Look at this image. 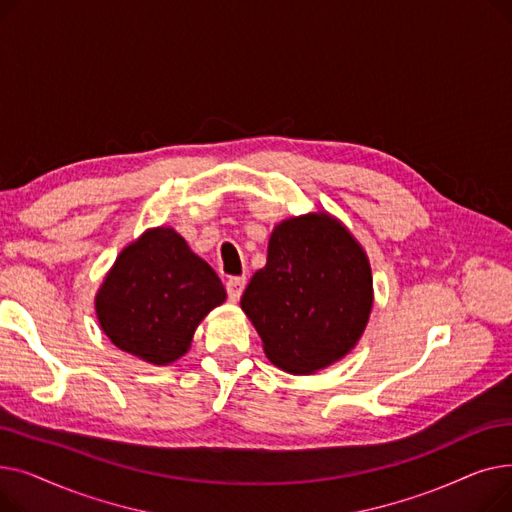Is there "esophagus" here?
Here are the masks:
<instances>
[{"label":"esophagus","instance_id":"obj_1","mask_svg":"<svg viewBox=\"0 0 512 512\" xmlns=\"http://www.w3.org/2000/svg\"><path fill=\"white\" fill-rule=\"evenodd\" d=\"M245 284H247V278H230V280L226 282V290H228V299L236 303V301L240 299V294H242V290H245Z\"/></svg>","mask_w":512,"mask_h":512}]
</instances>
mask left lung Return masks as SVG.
<instances>
[{
  "mask_svg": "<svg viewBox=\"0 0 512 512\" xmlns=\"http://www.w3.org/2000/svg\"><path fill=\"white\" fill-rule=\"evenodd\" d=\"M371 305L373 280L363 247L324 211L274 228L267 263L240 299L267 359L297 375L351 353Z\"/></svg>",
  "mask_w": 512,
  "mask_h": 512,
  "instance_id": "1",
  "label": "left lung"
}]
</instances>
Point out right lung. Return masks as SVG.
Wrapping results in <instances>:
<instances>
[{"instance_id":"1","label":"right lung","mask_w":512,"mask_h":512,"mask_svg":"<svg viewBox=\"0 0 512 512\" xmlns=\"http://www.w3.org/2000/svg\"><path fill=\"white\" fill-rule=\"evenodd\" d=\"M226 301L222 280L172 228H153L118 255L95 311L120 351L168 365L191 348L203 317Z\"/></svg>"}]
</instances>
